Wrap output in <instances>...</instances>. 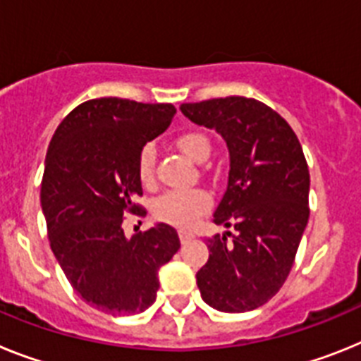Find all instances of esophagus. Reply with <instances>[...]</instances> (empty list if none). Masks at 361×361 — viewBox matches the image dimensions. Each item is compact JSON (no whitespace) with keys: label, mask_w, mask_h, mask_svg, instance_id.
I'll return each instance as SVG.
<instances>
[{"label":"esophagus","mask_w":361,"mask_h":361,"mask_svg":"<svg viewBox=\"0 0 361 361\" xmlns=\"http://www.w3.org/2000/svg\"><path fill=\"white\" fill-rule=\"evenodd\" d=\"M180 240H181V243H185V241H189V240H192L194 238V234L190 233V231H185V228H180Z\"/></svg>","instance_id":"esophagus-1"}]
</instances>
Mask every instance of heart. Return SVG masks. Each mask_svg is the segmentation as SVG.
<instances>
[{
  "mask_svg": "<svg viewBox=\"0 0 361 361\" xmlns=\"http://www.w3.org/2000/svg\"><path fill=\"white\" fill-rule=\"evenodd\" d=\"M176 147L181 154L196 163L209 158L211 143L202 133H185L176 137ZM156 152L152 145H145L137 154V178L143 185H150L154 180ZM212 205L209 192L194 190H171L161 194L152 203V214L159 221L176 225V227H192L200 216Z\"/></svg>",
  "mask_w": 361,
  "mask_h": 361,
  "instance_id": "1",
  "label": "heart"
}]
</instances>
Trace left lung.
<instances>
[{
	"mask_svg": "<svg viewBox=\"0 0 361 361\" xmlns=\"http://www.w3.org/2000/svg\"><path fill=\"white\" fill-rule=\"evenodd\" d=\"M212 128L228 150V178L214 211L228 231L207 238L209 259L196 274L203 302L247 312L274 296L289 276L309 221V169L296 134L271 106L228 96L180 106Z\"/></svg>",
	"mask_w": 361,
	"mask_h": 361,
	"instance_id": "obj_1",
	"label": "left lung"
}]
</instances>
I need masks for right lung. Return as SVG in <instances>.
I'll return each mask as SVG.
<instances>
[{
    "label": "right lung",
    "mask_w": 361,
    "mask_h": 361,
    "mask_svg": "<svg viewBox=\"0 0 361 361\" xmlns=\"http://www.w3.org/2000/svg\"><path fill=\"white\" fill-rule=\"evenodd\" d=\"M174 114L171 103L89 99L50 140L42 183L50 249L74 290L98 311L149 309L159 289V267L180 249L167 224L133 236L121 227L123 212H145L134 205L143 194L137 154Z\"/></svg>",
    "instance_id": "obj_1"
}]
</instances>
